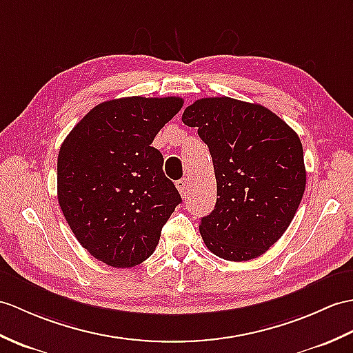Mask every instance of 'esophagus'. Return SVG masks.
I'll return each mask as SVG.
<instances>
[{
  "instance_id": "34e87169",
  "label": "esophagus",
  "mask_w": 353,
  "mask_h": 353,
  "mask_svg": "<svg viewBox=\"0 0 353 353\" xmlns=\"http://www.w3.org/2000/svg\"><path fill=\"white\" fill-rule=\"evenodd\" d=\"M176 188L179 190L180 195L183 196V199H186V195L190 194V180L188 179H180L176 182Z\"/></svg>"
}]
</instances>
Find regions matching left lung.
Instances as JSON below:
<instances>
[{"instance_id": "left-lung-1", "label": "left lung", "mask_w": 353, "mask_h": 353, "mask_svg": "<svg viewBox=\"0 0 353 353\" xmlns=\"http://www.w3.org/2000/svg\"><path fill=\"white\" fill-rule=\"evenodd\" d=\"M199 128L216 177V204L200 233L215 256L247 261L288 230L305 191L298 134L270 110L232 97H204L183 111Z\"/></svg>"}]
</instances>
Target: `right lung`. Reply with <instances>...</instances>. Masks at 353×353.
<instances>
[{
    "label": "right lung",
    "mask_w": 353,
    "mask_h": 353,
    "mask_svg": "<svg viewBox=\"0 0 353 353\" xmlns=\"http://www.w3.org/2000/svg\"><path fill=\"white\" fill-rule=\"evenodd\" d=\"M183 106L180 97H121L87 112L60 147L57 194L78 242L112 268L149 259L182 203L150 144Z\"/></svg>",
    "instance_id": "obj_1"
}]
</instances>
